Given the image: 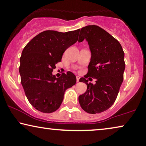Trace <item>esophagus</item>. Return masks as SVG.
<instances>
[{
	"label": "esophagus",
	"mask_w": 146,
	"mask_h": 146,
	"mask_svg": "<svg viewBox=\"0 0 146 146\" xmlns=\"http://www.w3.org/2000/svg\"><path fill=\"white\" fill-rule=\"evenodd\" d=\"M79 79H80V77H79V76H77V82H79Z\"/></svg>",
	"instance_id": "esophagus-1"
}]
</instances>
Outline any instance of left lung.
Listing matches in <instances>:
<instances>
[{
    "instance_id": "obj_1",
    "label": "left lung",
    "mask_w": 146,
    "mask_h": 146,
    "mask_svg": "<svg viewBox=\"0 0 146 146\" xmlns=\"http://www.w3.org/2000/svg\"><path fill=\"white\" fill-rule=\"evenodd\" d=\"M79 42H88L91 52L88 71L84 77L97 79L88 84L85 78L79 81L87 85L86 91L80 95V107L90 114L108 110L116 100L123 81L125 63L123 48L117 39L97 25H87L80 29Z\"/></svg>"
}]
</instances>
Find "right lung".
Returning a JSON list of instances; mask_svg holds the SVG:
<instances>
[{
    "label": "right lung",
    "mask_w": 146,
    "mask_h": 146,
    "mask_svg": "<svg viewBox=\"0 0 146 146\" xmlns=\"http://www.w3.org/2000/svg\"><path fill=\"white\" fill-rule=\"evenodd\" d=\"M79 29L66 33L48 30L31 39L23 48L19 71L25 94L31 106L42 113H52L60 107L67 88L75 85L71 72L59 78L52 74L64 52L77 42Z\"/></svg>",
    "instance_id": "1"
}]
</instances>
